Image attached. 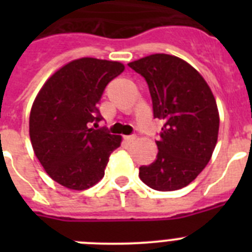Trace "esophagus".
I'll return each mask as SVG.
<instances>
[{
  "mask_svg": "<svg viewBox=\"0 0 252 252\" xmlns=\"http://www.w3.org/2000/svg\"><path fill=\"white\" fill-rule=\"evenodd\" d=\"M124 140L126 142H128V144H130V142H132V141H135V140H136V136H135V135H127V136H124Z\"/></svg>",
  "mask_w": 252,
  "mask_h": 252,
  "instance_id": "esophagus-1",
  "label": "esophagus"
}]
</instances>
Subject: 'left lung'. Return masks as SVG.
<instances>
[{
    "label": "left lung",
    "instance_id": "8db88e82",
    "mask_svg": "<svg viewBox=\"0 0 252 252\" xmlns=\"http://www.w3.org/2000/svg\"><path fill=\"white\" fill-rule=\"evenodd\" d=\"M128 66L146 81L154 119L164 124L155 141L157 159L140 166V179L160 192L183 188L208 164L217 142L220 117L212 91L192 65L173 55H149Z\"/></svg>",
    "mask_w": 252,
    "mask_h": 252
}]
</instances>
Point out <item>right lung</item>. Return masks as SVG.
I'll return each mask as SVG.
<instances>
[{"label": "right lung", "mask_w": 252, "mask_h": 252, "mask_svg": "<svg viewBox=\"0 0 252 252\" xmlns=\"http://www.w3.org/2000/svg\"><path fill=\"white\" fill-rule=\"evenodd\" d=\"M124 69L119 62L82 58L60 68L40 90L30 112V139L57 183L83 190L103 178L121 136L92 125L103 119L98 103L104 88Z\"/></svg>", "instance_id": "1"}]
</instances>
